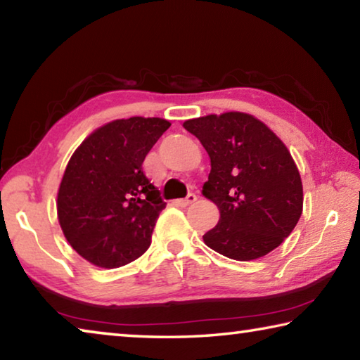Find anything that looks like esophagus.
Returning <instances> with one entry per match:
<instances>
[{"label":"esophagus","mask_w":360,"mask_h":360,"mask_svg":"<svg viewBox=\"0 0 360 360\" xmlns=\"http://www.w3.org/2000/svg\"><path fill=\"white\" fill-rule=\"evenodd\" d=\"M193 202H197V195H195V193H188L186 198L176 200V205H179V206H188V205H192Z\"/></svg>","instance_id":"34e87169"}]
</instances>
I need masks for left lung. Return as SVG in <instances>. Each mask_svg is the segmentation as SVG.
Listing matches in <instances>:
<instances>
[{"label": "left lung", "instance_id": "8db88e82", "mask_svg": "<svg viewBox=\"0 0 360 360\" xmlns=\"http://www.w3.org/2000/svg\"><path fill=\"white\" fill-rule=\"evenodd\" d=\"M211 160L202 195L221 217L205 245L233 260H254L276 249L303 211V186L289 149L251 114L229 111L186 120Z\"/></svg>", "mask_w": 360, "mask_h": 360}]
</instances>
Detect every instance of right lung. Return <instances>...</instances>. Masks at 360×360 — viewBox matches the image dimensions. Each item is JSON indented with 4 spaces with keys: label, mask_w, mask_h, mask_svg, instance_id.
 I'll return each instance as SVG.
<instances>
[{
    "label": "right lung",
    "mask_w": 360,
    "mask_h": 360,
    "mask_svg": "<svg viewBox=\"0 0 360 360\" xmlns=\"http://www.w3.org/2000/svg\"><path fill=\"white\" fill-rule=\"evenodd\" d=\"M160 117L117 119L72 152L57 193L66 241L90 264L119 268L148 251L167 203L143 173L152 146L169 129Z\"/></svg>",
    "instance_id": "add662e5"
}]
</instances>
